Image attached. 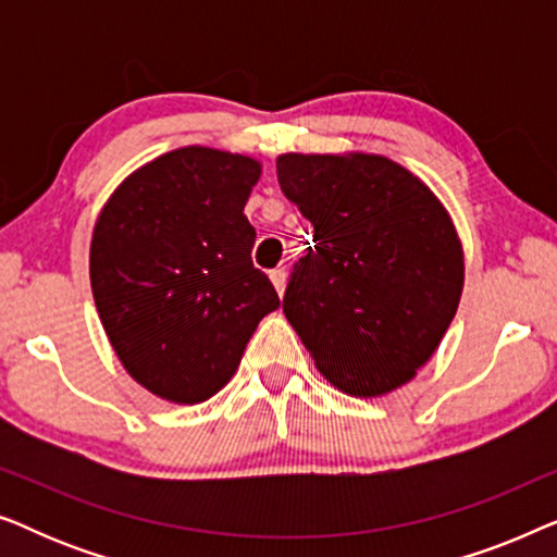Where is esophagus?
<instances>
[{
	"mask_svg": "<svg viewBox=\"0 0 557 557\" xmlns=\"http://www.w3.org/2000/svg\"><path fill=\"white\" fill-rule=\"evenodd\" d=\"M271 284H273V288H276V292H278V296L284 294V288H286V271H284V269L271 271Z\"/></svg>",
	"mask_w": 557,
	"mask_h": 557,
	"instance_id": "34e87169",
	"label": "esophagus"
}]
</instances>
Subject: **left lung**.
<instances>
[{"label":"left lung","instance_id":"1","mask_svg":"<svg viewBox=\"0 0 557 557\" xmlns=\"http://www.w3.org/2000/svg\"><path fill=\"white\" fill-rule=\"evenodd\" d=\"M276 174L314 227L284 294L288 324L337 391H398L459 309L463 248L451 215L421 177L383 154L288 151Z\"/></svg>","mask_w":557,"mask_h":557}]
</instances>
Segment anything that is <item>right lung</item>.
Instances as JSON below:
<instances>
[{
  "mask_svg": "<svg viewBox=\"0 0 557 557\" xmlns=\"http://www.w3.org/2000/svg\"><path fill=\"white\" fill-rule=\"evenodd\" d=\"M263 164L189 144L134 170L98 212L90 288L113 352L157 398L223 391L278 294L243 215Z\"/></svg>",
  "mask_w": 557,
  "mask_h": 557,
  "instance_id": "add662e5",
  "label": "right lung"
}]
</instances>
